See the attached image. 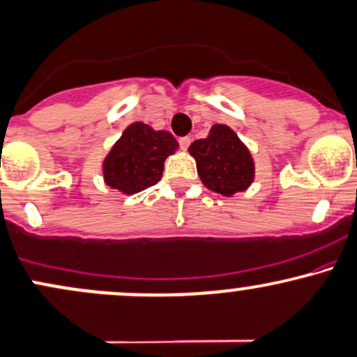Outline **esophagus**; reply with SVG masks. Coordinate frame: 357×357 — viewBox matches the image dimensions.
<instances>
[{"mask_svg": "<svg viewBox=\"0 0 357 357\" xmlns=\"http://www.w3.org/2000/svg\"><path fill=\"white\" fill-rule=\"evenodd\" d=\"M190 144H191L190 137H181V139H179V146H181L183 151H186V149L190 147Z\"/></svg>", "mask_w": 357, "mask_h": 357, "instance_id": "esophagus-1", "label": "esophagus"}]
</instances>
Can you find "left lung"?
<instances>
[{
	"label": "left lung",
	"instance_id": "left-lung-1",
	"mask_svg": "<svg viewBox=\"0 0 357 357\" xmlns=\"http://www.w3.org/2000/svg\"><path fill=\"white\" fill-rule=\"evenodd\" d=\"M188 151L197 160L203 185L222 197H234L254 183L256 164L252 154L229 125L215 123L208 137L195 140Z\"/></svg>",
	"mask_w": 357,
	"mask_h": 357
}]
</instances>
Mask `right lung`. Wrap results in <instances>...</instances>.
<instances>
[{"label":"right lung","instance_id":"add662e5","mask_svg":"<svg viewBox=\"0 0 357 357\" xmlns=\"http://www.w3.org/2000/svg\"><path fill=\"white\" fill-rule=\"evenodd\" d=\"M179 149L171 132L154 130L144 121L128 125L101 162L105 185L135 195L160 181L164 162Z\"/></svg>","mask_w":357,"mask_h":357}]
</instances>
